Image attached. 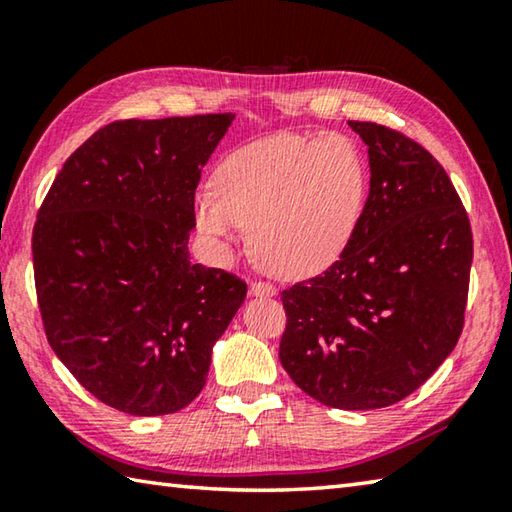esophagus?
<instances>
[{
  "mask_svg": "<svg viewBox=\"0 0 512 512\" xmlns=\"http://www.w3.org/2000/svg\"><path fill=\"white\" fill-rule=\"evenodd\" d=\"M250 293H253L255 298H271L277 291L273 284H268V282H253L250 284Z\"/></svg>",
  "mask_w": 512,
  "mask_h": 512,
  "instance_id": "1",
  "label": "esophagus"
}]
</instances>
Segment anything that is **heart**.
I'll use <instances>...</instances> for the list:
<instances>
[{
    "mask_svg": "<svg viewBox=\"0 0 512 512\" xmlns=\"http://www.w3.org/2000/svg\"><path fill=\"white\" fill-rule=\"evenodd\" d=\"M366 196V164L339 133L273 135L225 155L214 189L194 196L198 230L235 244L253 228V250L282 277H307L348 244Z\"/></svg>",
    "mask_w": 512,
    "mask_h": 512,
    "instance_id": "heart-1",
    "label": "heart"
}]
</instances>
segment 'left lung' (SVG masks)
I'll return each instance as SVG.
<instances>
[{
    "instance_id": "1",
    "label": "left lung",
    "mask_w": 512,
    "mask_h": 512,
    "mask_svg": "<svg viewBox=\"0 0 512 512\" xmlns=\"http://www.w3.org/2000/svg\"><path fill=\"white\" fill-rule=\"evenodd\" d=\"M370 192L341 257L282 291L280 363L320 404L384 409L438 370L463 329L472 228L452 180L418 142L348 121Z\"/></svg>"
}]
</instances>
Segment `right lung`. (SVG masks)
Returning a JSON list of instances; mask_svg holds the SVG:
<instances>
[{
  "label": "right lung",
  "mask_w": 512,
  "mask_h": 512,
  "mask_svg": "<svg viewBox=\"0 0 512 512\" xmlns=\"http://www.w3.org/2000/svg\"><path fill=\"white\" fill-rule=\"evenodd\" d=\"M235 115L126 119L69 155L33 228L45 334L112 409L167 415L203 391L246 282L189 259L201 169Z\"/></svg>",
  "instance_id": "right-lung-1"
}]
</instances>
